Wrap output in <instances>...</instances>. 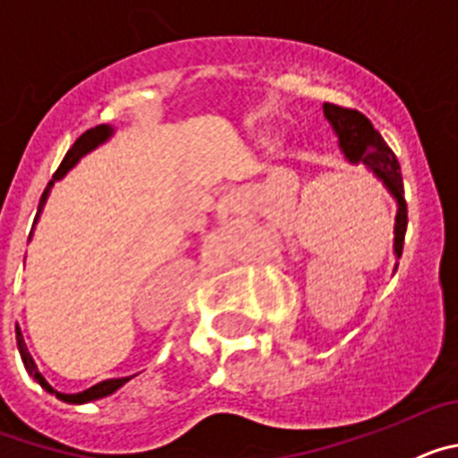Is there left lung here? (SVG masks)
<instances>
[{
	"instance_id": "8db88e82",
	"label": "left lung",
	"mask_w": 458,
	"mask_h": 458,
	"mask_svg": "<svg viewBox=\"0 0 458 458\" xmlns=\"http://www.w3.org/2000/svg\"><path fill=\"white\" fill-rule=\"evenodd\" d=\"M323 116H326L330 128H333L339 151L346 157V163L362 165L394 199L396 216L392 250H394V257L399 259L403 250V236H406L408 210L406 199H403L402 167L396 163V156L390 151V147L380 137V132L374 131L371 121L365 114L355 112V109H344L337 107V105L323 103ZM396 266L399 264H394V270Z\"/></svg>"
}]
</instances>
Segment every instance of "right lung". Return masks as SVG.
<instances>
[{"mask_svg": "<svg viewBox=\"0 0 458 458\" xmlns=\"http://www.w3.org/2000/svg\"><path fill=\"white\" fill-rule=\"evenodd\" d=\"M112 135H114V128H112V125H107V123H103V125H96V128H91V131L84 132V135L80 137V140L75 141V144H72L71 151H68L66 157H64V163L59 165V169H56L55 176H52L50 185H47L46 192H43V197H40L38 213H36L34 225H36V222H38V217H40V213H43V208H46V201H47V197H50V190L55 188L56 181H62L64 176H66V174L71 172V169L75 167V165H78L84 156H89V153H91V151H96V148H98V147H103L105 141H107ZM30 238H31V233H30ZM15 339H18L20 358H22V365H24V369H27V374H30L31 378H34L36 383H38V386L47 392V394L56 396V399H59V402H64V403H89V402H96V399H103V396L114 394V392L119 390V387H123L125 383H128V380H131L132 376H135V374H132V376H121V378L100 380V383L91 386V387H89V390L78 392V394H66V392L55 390V387H52L50 383H47V380L43 378V374H40L38 367H36L34 358H31V353H30V351H27V344H24L22 333H20L18 326H15Z\"/></svg>", "mask_w": 458, "mask_h": 458, "instance_id": "add662e5", "label": "right lung"}]
</instances>
